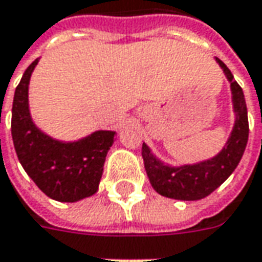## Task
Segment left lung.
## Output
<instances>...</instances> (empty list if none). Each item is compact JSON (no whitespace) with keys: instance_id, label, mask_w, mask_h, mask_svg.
I'll use <instances>...</instances> for the list:
<instances>
[{"instance_id":"8db88e82","label":"left lung","mask_w":262,"mask_h":262,"mask_svg":"<svg viewBox=\"0 0 262 262\" xmlns=\"http://www.w3.org/2000/svg\"><path fill=\"white\" fill-rule=\"evenodd\" d=\"M223 68L227 80L230 81L233 107L236 112V122L225 148L216 157L196 165H186L182 167H169L151 155L150 148L143 143L141 156L144 160L147 176L151 186L160 195L184 201L201 200L210 195L222 185L239 165L245 151L249 134L247 103L242 87L233 80L230 70L225 62L216 58Z\"/></svg>"}]
</instances>
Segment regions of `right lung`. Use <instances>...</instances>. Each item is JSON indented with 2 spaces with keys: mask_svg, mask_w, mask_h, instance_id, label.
Instances as JSON below:
<instances>
[{
  "mask_svg": "<svg viewBox=\"0 0 262 262\" xmlns=\"http://www.w3.org/2000/svg\"><path fill=\"white\" fill-rule=\"evenodd\" d=\"M36 64L37 59L27 67L15 87L11 118L15 153L42 192L56 201L74 203L97 191L115 133L96 131L76 143H61L37 129L27 100L29 80Z\"/></svg>",
  "mask_w": 262,
  "mask_h": 262,
  "instance_id": "obj_1",
  "label": "right lung"
}]
</instances>
